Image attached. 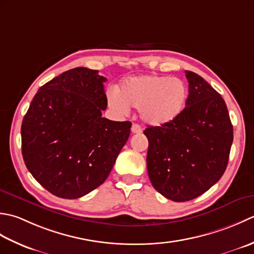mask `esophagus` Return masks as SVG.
Wrapping results in <instances>:
<instances>
[{
    "label": "esophagus",
    "instance_id": "34e87169",
    "mask_svg": "<svg viewBox=\"0 0 254 254\" xmlns=\"http://www.w3.org/2000/svg\"><path fill=\"white\" fill-rule=\"evenodd\" d=\"M142 131V128L140 127V125H138V124H132L131 126V132L132 133H139Z\"/></svg>",
    "mask_w": 254,
    "mask_h": 254
}]
</instances>
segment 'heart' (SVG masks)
<instances>
[{
	"label": "heart",
	"instance_id": "b5f03b06",
	"mask_svg": "<svg viewBox=\"0 0 254 254\" xmlns=\"http://www.w3.org/2000/svg\"><path fill=\"white\" fill-rule=\"evenodd\" d=\"M188 96V86L178 77L140 75L124 81L120 93L113 92L108 103L122 114H127L129 106L140 108V117L144 123L150 126H162L182 114Z\"/></svg>",
	"mask_w": 254,
	"mask_h": 254
}]
</instances>
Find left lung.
Masks as SVG:
<instances>
[{
    "mask_svg": "<svg viewBox=\"0 0 254 254\" xmlns=\"http://www.w3.org/2000/svg\"><path fill=\"white\" fill-rule=\"evenodd\" d=\"M189 96L182 114L167 125L149 126L147 169L153 188L174 201L198 197L225 173L234 128L224 98L186 71Z\"/></svg>",
    "mask_w": 254,
    "mask_h": 254,
    "instance_id": "obj_1",
    "label": "left lung"
}]
</instances>
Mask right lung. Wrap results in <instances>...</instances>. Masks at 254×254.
I'll use <instances>...</instances> for the list:
<instances>
[{
  "label": "right lung",
  "instance_id": "obj_1",
  "mask_svg": "<svg viewBox=\"0 0 254 254\" xmlns=\"http://www.w3.org/2000/svg\"><path fill=\"white\" fill-rule=\"evenodd\" d=\"M106 77L83 66L38 90L22 123V154L37 182L61 198H79L104 183L130 134V122L102 117Z\"/></svg>",
  "mask_w": 254,
  "mask_h": 254
}]
</instances>
